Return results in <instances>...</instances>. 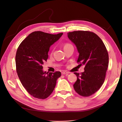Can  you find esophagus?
Masks as SVG:
<instances>
[{
	"instance_id": "esophagus-1",
	"label": "esophagus",
	"mask_w": 122,
	"mask_h": 122,
	"mask_svg": "<svg viewBox=\"0 0 122 122\" xmlns=\"http://www.w3.org/2000/svg\"><path fill=\"white\" fill-rule=\"evenodd\" d=\"M61 74L62 75H65V74H66V75H68L69 73L66 72V71H63L61 72Z\"/></svg>"
}]
</instances>
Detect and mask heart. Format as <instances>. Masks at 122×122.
I'll return each instance as SVG.
<instances>
[{
  "instance_id": "1",
  "label": "heart",
  "mask_w": 122,
  "mask_h": 122,
  "mask_svg": "<svg viewBox=\"0 0 122 122\" xmlns=\"http://www.w3.org/2000/svg\"><path fill=\"white\" fill-rule=\"evenodd\" d=\"M70 46V44H66L65 46H64V47H67V46Z\"/></svg>"
}]
</instances>
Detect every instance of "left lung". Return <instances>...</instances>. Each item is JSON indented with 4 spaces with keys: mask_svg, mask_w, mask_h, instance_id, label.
I'll return each mask as SVG.
<instances>
[{
    "mask_svg": "<svg viewBox=\"0 0 122 122\" xmlns=\"http://www.w3.org/2000/svg\"><path fill=\"white\" fill-rule=\"evenodd\" d=\"M67 35L79 53L77 62L85 66L84 72L75 73L77 80L73 85L74 89L82 97H89L104 81L109 63L108 52L101 38L92 32L74 31Z\"/></svg>",
    "mask_w": 122,
    "mask_h": 122,
    "instance_id": "1",
    "label": "left lung"
}]
</instances>
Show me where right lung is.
<instances>
[{
    "label": "right lung",
    "mask_w": 122,
    "mask_h": 122,
    "mask_svg": "<svg viewBox=\"0 0 122 122\" xmlns=\"http://www.w3.org/2000/svg\"><path fill=\"white\" fill-rule=\"evenodd\" d=\"M63 33L50 34L41 31L30 34L18 48L16 70L23 86L34 97L45 99L54 90L60 72H46L42 65L46 61L50 47L58 41Z\"/></svg>",
    "instance_id": "obj_1"
}]
</instances>
